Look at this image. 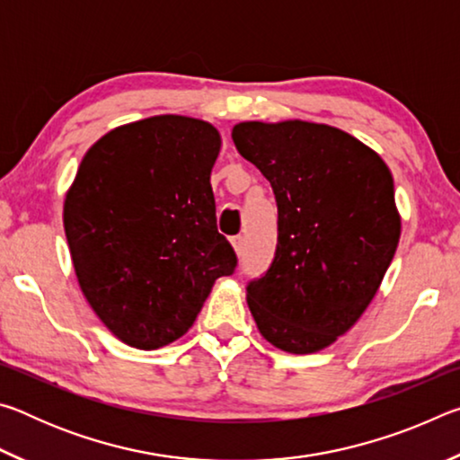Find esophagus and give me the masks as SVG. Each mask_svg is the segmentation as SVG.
Here are the masks:
<instances>
[{
	"label": "esophagus",
	"mask_w": 460,
	"mask_h": 460,
	"mask_svg": "<svg viewBox=\"0 0 460 460\" xmlns=\"http://www.w3.org/2000/svg\"><path fill=\"white\" fill-rule=\"evenodd\" d=\"M231 245H233V249H235V253L241 255V253H243V249H245V237L243 235L233 237L231 239Z\"/></svg>",
	"instance_id": "34e87169"
}]
</instances>
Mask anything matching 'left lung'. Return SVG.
Returning a JSON list of instances; mask_svg holds the SVG:
<instances>
[{
  "mask_svg": "<svg viewBox=\"0 0 460 460\" xmlns=\"http://www.w3.org/2000/svg\"><path fill=\"white\" fill-rule=\"evenodd\" d=\"M231 136L278 205L276 253L247 284L249 310L274 347L321 351L359 321L394 260L392 172L371 147L324 123L243 121Z\"/></svg>",
  "mask_w": 460,
  "mask_h": 460,
  "instance_id": "obj_1",
  "label": "left lung"
}]
</instances>
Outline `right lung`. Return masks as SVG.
Segmentation results:
<instances>
[{
  "mask_svg": "<svg viewBox=\"0 0 460 460\" xmlns=\"http://www.w3.org/2000/svg\"><path fill=\"white\" fill-rule=\"evenodd\" d=\"M211 123L155 115L109 131L65 199V233L84 298L129 347L160 349L197 321L237 255L217 231Z\"/></svg>",
  "mask_w": 460,
  "mask_h": 460,
  "instance_id": "1",
  "label": "right lung"
}]
</instances>
